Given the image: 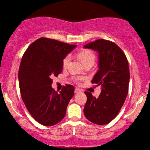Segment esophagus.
Here are the masks:
<instances>
[{"label": "esophagus", "mask_w": 150, "mask_h": 150, "mask_svg": "<svg viewBox=\"0 0 150 150\" xmlns=\"http://www.w3.org/2000/svg\"><path fill=\"white\" fill-rule=\"evenodd\" d=\"M82 92V91H81V89H79V88H75V93H81Z\"/></svg>", "instance_id": "1"}]
</instances>
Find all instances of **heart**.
Wrapping results in <instances>:
<instances>
[{
    "mask_svg": "<svg viewBox=\"0 0 150 150\" xmlns=\"http://www.w3.org/2000/svg\"><path fill=\"white\" fill-rule=\"evenodd\" d=\"M78 57L83 63V65H86L87 64H93L95 60V55L93 52L90 50H85L81 51L78 54ZM71 60V55H67L63 58L62 61V65L64 69H66L68 67V65ZM84 77H72V80L77 83H79L81 81H82Z\"/></svg>",
    "mask_w": 150,
    "mask_h": 150,
    "instance_id": "heart-1",
    "label": "heart"
}]
</instances>
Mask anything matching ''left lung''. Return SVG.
Returning <instances> with one entry per match:
<instances>
[{"instance_id":"1","label":"left lung","mask_w":150,"mask_h":150,"mask_svg":"<svg viewBox=\"0 0 150 150\" xmlns=\"http://www.w3.org/2000/svg\"><path fill=\"white\" fill-rule=\"evenodd\" d=\"M84 48L98 53V71L91 83L100 85L102 91L98 98L85 91L87 100L83 112L91 122L103 125L118 115L125 102L130 80L128 59L120 47L109 40H96Z\"/></svg>"}]
</instances>
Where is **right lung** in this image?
<instances>
[{
    "mask_svg": "<svg viewBox=\"0 0 150 150\" xmlns=\"http://www.w3.org/2000/svg\"><path fill=\"white\" fill-rule=\"evenodd\" d=\"M77 46L56 40L40 38L29 45L20 62V95L30 115L38 122L52 126L63 120L73 95L71 85L59 93L52 87V78L62 71V61Z\"/></svg>",
    "mask_w": 150,
    "mask_h": 150,
    "instance_id": "1",
    "label": "right lung"
}]
</instances>
